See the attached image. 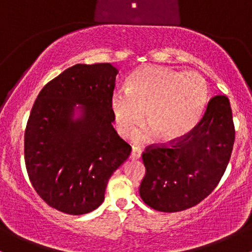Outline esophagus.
<instances>
[{
	"label": "esophagus",
	"instance_id": "obj_1",
	"mask_svg": "<svg viewBox=\"0 0 252 252\" xmlns=\"http://www.w3.org/2000/svg\"><path fill=\"white\" fill-rule=\"evenodd\" d=\"M141 154H142L141 149L137 148V147H134L131 150V154H130V158L131 160H138L141 158Z\"/></svg>",
	"mask_w": 252,
	"mask_h": 252
}]
</instances>
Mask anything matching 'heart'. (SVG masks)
<instances>
[{"label":"heart","mask_w":252,"mask_h":252,"mask_svg":"<svg viewBox=\"0 0 252 252\" xmlns=\"http://www.w3.org/2000/svg\"><path fill=\"white\" fill-rule=\"evenodd\" d=\"M209 97L205 78L194 71L180 72L160 66L136 70L128 80V91L117 90L110 98L116 128L128 137L142 120L148 128L138 138L158 134L164 141L176 140L195 126Z\"/></svg>","instance_id":"obj_1"}]
</instances>
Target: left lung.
Here are the masks:
<instances>
[{
    "label": "left lung",
    "mask_w": 252,
    "mask_h": 252,
    "mask_svg": "<svg viewBox=\"0 0 252 252\" xmlns=\"http://www.w3.org/2000/svg\"><path fill=\"white\" fill-rule=\"evenodd\" d=\"M235 143L232 111L226 96L211 98L201 120L169 146H149L142 154L146 176L140 195L161 212L195 206L212 193L225 173Z\"/></svg>",
    "instance_id": "obj_1"
}]
</instances>
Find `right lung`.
Masks as SVG:
<instances>
[{
    "label": "right lung",
    "mask_w": 252,
    "mask_h": 252,
    "mask_svg": "<svg viewBox=\"0 0 252 252\" xmlns=\"http://www.w3.org/2000/svg\"><path fill=\"white\" fill-rule=\"evenodd\" d=\"M117 74L111 63H77L46 84L32 108L26 168L37 194L60 212L96 210L110 176L131 152L112 126Z\"/></svg>",
    "instance_id": "add662e5"
}]
</instances>
